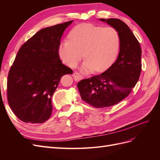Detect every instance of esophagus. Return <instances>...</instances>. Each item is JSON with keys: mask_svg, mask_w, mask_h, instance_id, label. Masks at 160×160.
<instances>
[{"mask_svg": "<svg viewBox=\"0 0 160 160\" xmlns=\"http://www.w3.org/2000/svg\"><path fill=\"white\" fill-rule=\"evenodd\" d=\"M72 76H73V78H74L75 81H79L81 79H83V77H82L81 75H79V73H78L77 72H74Z\"/></svg>", "mask_w": 160, "mask_h": 160, "instance_id": "esophagus-1", "label": "esophagus"}]
</instances>
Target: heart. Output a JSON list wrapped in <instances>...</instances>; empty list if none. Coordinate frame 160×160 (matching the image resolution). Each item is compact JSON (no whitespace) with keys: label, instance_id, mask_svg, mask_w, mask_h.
Masks as SVG:
<instances>
[{"label":"heart","instance_id":"b5f03b06","mask_svg":"<svg viewBox=\"0 0 160 160\" xmlns=\"http://www.w3.org/2000/svg\"><path fill=\"white\" fill-rule=\"evenodd\" d=\"M69 38L59 45L60 59L65 65L75 68L83 53L85 60L80 68L83 73L107 70L117 58L121 44L119 34L115 28L90 23L75 26L70 31Z\"/></svg>","mask_w":160,"mask_h":160}]
</instances>
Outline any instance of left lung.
Masks as SVG:
<instances>
[{
	"label": "left lung",
	"instance_id": "8db88e82",
	"mask_svg": "<svg viewBox=\"0 0 160 160\" xmlns=\"http://www.w3.org/2000/svg\"><path fill=\"white\" fill-rule=\"evenodd\" d=\"M115 28L121 44L117 60L101 75L83 79L77 84L81 99L95 108L115 105L129 95L142 69V49L129 27L118 18H99Z\"/></svg>",
	"mask_w": 160,
	"mask_h": 160
}]
</instances>
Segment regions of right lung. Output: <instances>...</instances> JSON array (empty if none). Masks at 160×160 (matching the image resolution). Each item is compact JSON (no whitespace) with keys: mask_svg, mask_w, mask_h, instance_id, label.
I'll return each mask as SVG.
<instances>
[{"mask_svg":"<svg viewBox=\"0 0 160 160\" xmlns=\"http://www.w3.org/2000/svg\"><path fill=\"white\" fill-rule=\"evenodd\" d=\"M73 21L44 28L21 46L8 72L7 98L17 117L25 123H42L52 113L51 98L61 77L72 74L62 64L59 47Z\"/></svg>","mask_w":160,"mask_h":160,"instance_id":"obj_1","label":"right lung"}]
</instances>
